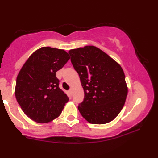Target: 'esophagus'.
I'll return each instance as SVG.
<instances>
[{
  "instance_id": "obj_1",
  "label": "esophagus",
  "mask_w": 158,
  "mask_h": 158,
  "mask_svg": "<svg viewBox=\"0 0 158 158\" xmlns=\"http://www.w3.org/2000/svg\"><path fill=\"white\" fill-rule=\"evenodd\" d=\"M68 93H69V95H72V94H73V90H72L71 89H70V90H68Z\"/></svg>"
}]
</instances>
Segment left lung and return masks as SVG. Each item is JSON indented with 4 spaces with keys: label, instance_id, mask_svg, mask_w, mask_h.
<instances>
[{
    "label": "left lung",
    "instance_id": "left-lung-1",
    "mask_svg": "<svg viewBox=\"0 0 158 158\" xmlns=\"http://www.w3.org/2000/svg\"><path fill=\"white\" fill-rule=\"evenodd\" d=\"M68 53L84 90V101L78 106L80 114L92 124L113 121L122 110L127 95L121 65L94 46L71 49Z\"/></svg>",
    "mask_w": 158,
    "mask_h": 158
}]
</instances>
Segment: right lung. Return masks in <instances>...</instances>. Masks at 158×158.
<instances>
[{
  "mask_svg": "<svg viewBox=\"0 0 158 158\" xmlns=\"http://www.w3.org/2000/svg\"><path fill=\"white\" fill-rule=\"evenodd\" d=\"M63 49L42 47L31 54L18 74L15 96L22 111L37 123L60 116L69 98L59 86L56 73L69 59Z\"/></svg>",
  "mask_w": 158,
  "mask_h": 158,
  "instance_id": "add662e5",
  "label": "right lung"
}]
</instances>
